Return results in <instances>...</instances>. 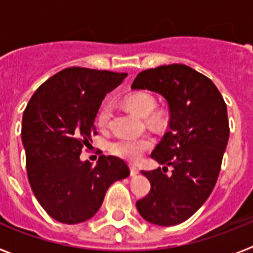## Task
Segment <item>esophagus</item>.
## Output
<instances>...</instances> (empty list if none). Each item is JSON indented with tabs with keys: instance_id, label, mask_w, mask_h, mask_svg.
<instances>
[{
	"instance_id": "esophagus-1",
	"label": "esophagus",
	"mask_w": 253,
	"mask_h": 253,
	"mask_svg": "<svg viewBox=\"0 0 253 253\" xmlns=\"http://www.w3.org/2000/svg\"><path fill=\"white\" fill-rule=\"evenodd\" d=\"M129 169H130L131 176H137L138 173H139V169H138L137 166H134V165H130V166H129Z\"/></svg>"
}]
</instances>
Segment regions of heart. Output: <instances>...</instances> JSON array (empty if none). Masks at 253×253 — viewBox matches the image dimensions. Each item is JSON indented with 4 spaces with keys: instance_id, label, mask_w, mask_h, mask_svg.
<instances>
[{
    "instance_id": "b5f03b06",
    "label": "heart",
    "mask_w": 253,
    "mask_h": 253,
    "mask_svg": "<svg viewBox=\"0 0 253 253\" xmlns=\"http://www.w3.org/2000/svg\"><path fill=\"white\" fill-rule=\"evenodd\" d=\"M125 105L138 114L142 118H148L151 123H154L158 116L153 114L156 109V100L148 92H134L125 97ZM113 109L109 104H105L100 107L99 113L96 115V124L100 129H106L110 122ZM153 139L151 137H120L114 139L109 144V151L113 156L123 158V160L137 162L147 151L153 147Z\"/></svg>"
}]
</instances>
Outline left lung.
Listing matches in <instances>:
<instances>
[{"mask_svg": "<svg viewBox=\"0 0 253 253\" xmlns=\"http://www.w3.org/2000/svg\"><path fill=\"white\" fill-rule=\"evenodd\" d=\"M131 90L157 92L169 109V130L152 152L161 169L142 171L151 191L137 202L147 222L176 225L202 207L213 191L229 138L227 105L207 76L185 64L146 69ZM171 166L172 173L164 169Z\"/></svg>", "mask_w": 253, "mask_h": 253, "instance_id": "8db88e82", "label": "left lung"}]
</instances>
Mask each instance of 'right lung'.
Instances as JSON below:
<instances>
[{
	"label": "right lung",
	"instance_id": "1",
	"mask_svg": "<svg viewBox=\"0 0 253 253\" xmlns=\"http://www.w3.org/2000/svg\"><path fill=\"white\" fill-rule=\"evenodd\" d=\"M128 73L71 67L51 76L31 96L21 138L31 190L53 219L77 224L92 218L113 182L130 171L122 158L100 156L95 166L80 160L96 134L102 100Z\"/></svg>",
	"mask_w": 253,
	"mask_h": 253
}]
</instances>
